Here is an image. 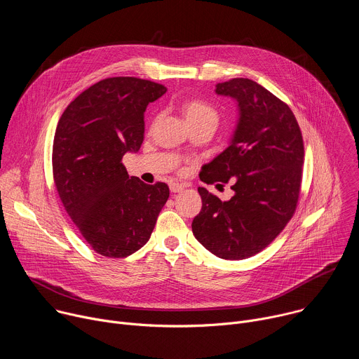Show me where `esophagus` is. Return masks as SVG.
Returning <instances> with one entry per match:
<instances>
[{"label": "esophagus", "instance_id": "obj_1", "mask_svg": "<svg viewBox=\"0 0 359 359\" xmlns=\"http://www.w3.org/2000/svg\"><path fill=\"white\" fill-rule=\"evenodd\" d=\"M170 190H172L173 193H179V191L183 190V186H182L180 183H172V184H170Z\"/></svg>", "mask_w": 359, "mask_h": 359}]
</instances>
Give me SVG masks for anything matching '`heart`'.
Masks as SVG:
<instances>
[{
  "mask_svg": "<svg viewBox=\"0 0 359 359\" xmlns=\"http://www.w3.org/2000/svg\"><path fill=\"white\" fill-rule=\"evenodd\" d=\"M182 112L189 126L198 125L208 121L217 123V112L200 99H187L182 104Z\"/></svg>",
  "mask_w": 359,
  "mask_h": 359,
  "instance_id": "heart-1",
  "label": "heart"
}]
</instances>
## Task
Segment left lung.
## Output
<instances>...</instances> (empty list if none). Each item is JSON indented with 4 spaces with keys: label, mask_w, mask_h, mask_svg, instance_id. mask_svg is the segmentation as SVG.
I'll return each instance as SVG.
<instances>
[{
    "label": "left lung",
    "mask_w": 359,
    "mask_h": 359,
    "mask_svg": "<svg viewBox=\"0 0 359 359\" xmlns=\"http://www.w3.org/2000/svg\"><path fill=\"white\" fill-rule=\"evenodd\" d=\"M216 92L237 99L240 121L231 144L198 176L208 184L230 182L234 196L222 201L198 187L203 206L191 230L217 257L244 260L264 250L297 210L304 140L290 107L260 83L233 78Z\"/></svg>",
    "instance_id": "1"
}]
</instances>
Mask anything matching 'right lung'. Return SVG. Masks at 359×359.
<instances>
[{
  "mask_svg": "<svg viewBox=\"0 0 359 359\" xmlns=\"http://www.w3.org/2000/svg\"><path fill=\"white\" fill-rule=\"evenodd\" d=\"M165 85L135 76L102 79L79 93L60 118L53 177L68 216L93 251L125 259L143 247L169 198V186L129 176L122 159L144 137L149 102Z\"/></svg>",
  "mask_w": 359,
  "mask_h": 359,
  "instance_id": "add662e5",
  "label": "right lung"
}]
</instances>
